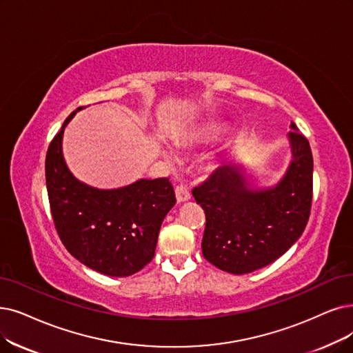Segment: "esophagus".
<instances>
[{"mask_svg":"<svg viewBox=\"0 0 353 353\" xmlns=\"http://www.w3.org/2000/svg\"><path fill=\"white\" fill-rule=\"evenodd\" d=\"M175 194H176L178 203L187 201V200L191 199V192H190V190L187 188V185H184V184H176V187H175Z\"/></svg>","mask_w":353,"mask_h":353,"instance_id":"obj_1","label":"esophagus"}]
</instances>
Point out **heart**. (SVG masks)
<instances>
[{
  "instance_id": "heart-1",
  "label": "heart",
  "mask_w": 353,
  "mask_h": 353,
  "mask_svg": "<svg viewBox=\"0 0 353 353\" xmlns=\"http://www.w3.org/2000/svg\"><path fill=\"white\" fill-rule=\"evenodd\" d=\"M220 133V129L216 128V125H211V128H205L203 130H200L196 133V137L199 139H204V140H210V139H216Z\"/></svg>"
}]
</instances>
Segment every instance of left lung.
<instances>
[{
	"mask_svg": "<svg viewBox=\"0 0 353 353\" xmlns=\"http://www.w3.org/2000/svg\"><path fill=\"white\" fill-rule=\"evenodd\" d=\"M290 132L292 162L272 190L250 191L236 166H219L192 195L205 213L204 258L242 275L270 265L297 242L313 200V154L297 125Z\"/></svg>",
	"mask_w": 353,
	"mask_h": 353,
	"instance_id": "left-lung-1",
	"label": "left lung"
}]
</instances>
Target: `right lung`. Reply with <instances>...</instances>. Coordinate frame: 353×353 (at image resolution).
<instances>
[{"mask_svg":"<svg viewBox=\"0 0 353 353\" xmlns=\"http://www.w3.org/2000/svg\"><path fill=\"white\" fill-rule=\"evenodd\" d=\"M46 153V187L50 213L63 246L91 270L129 276L154 256L163 217L175 204L169 178L140 179L119 190H95L79 182L63 161L65 125Z\"/></svg>","mask_w":353,"mask_h":353,"instance_id":"obj_1","label":"right lung"}]
</instances>
